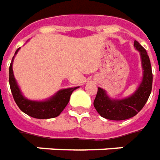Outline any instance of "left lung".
<instances>
[{"label":"left lung","instance_id":"obj_1","mask_svg":"<svg viewBox=\"0 0 160 160\" xmlns=\"http://www.w3.org/2000/svg\"><path fill=\"white\" fill-rule=\"evenodd\" d=\"M134 47L141 56L142 81L136 91L123 99H112L108 96L105 89L98 88L94 107L98 113L107 119L125 120L136 116L145 106L152 91V72L148 55L138 42H134Z\"/></svg>","mask_w":160,"mask_h":160}]
</instances>
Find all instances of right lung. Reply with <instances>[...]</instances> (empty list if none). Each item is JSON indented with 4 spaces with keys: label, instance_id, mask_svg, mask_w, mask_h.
Segmentation results:
<instances>
[{
    "label": "right lung",
    "instance_id": "add662e5",
    "mask_svg": "<svg viewBox=\"0 0 160 160\" xmlns=\"http://www.w3.org/2000/svg\"><path fill=\"white\" fill-rule=\"evenodd\" d=\"M19 48L16 50L9 67V83L16 104L23 112L35 118L46 119L58 117L67 106L72 92L79 87L63 88L44 101H32L24 97L13 75L12 63Z\"/></svg>",
    "mask_w": 160,
    "mask_h": 160
}]
</instances>
